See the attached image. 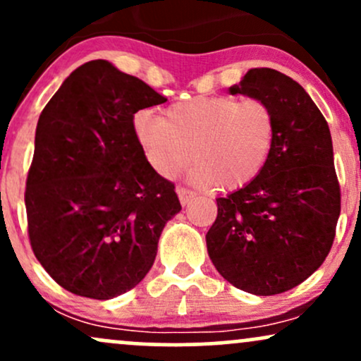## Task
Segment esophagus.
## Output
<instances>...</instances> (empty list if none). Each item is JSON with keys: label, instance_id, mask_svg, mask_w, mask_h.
Returning <instances> with one entry per match:
<instances>
[{"label": "esophagus", "instance_id": "esophagus-1", "mask_svg": "<svg viewBox=\"0 0 361 361\" xmlns=\"http://www.w3.org/2000/svg\"><path fill=\"white\" fill-rule=\"evenodd\" d=\"M176 193H178V198H180V204L181 205H188L190 202L193 200V197H195L193 192H190V190L183 188V186H178Z\"/></svg>", "mask_w": 361, "mask_h": 361}]
</instances>
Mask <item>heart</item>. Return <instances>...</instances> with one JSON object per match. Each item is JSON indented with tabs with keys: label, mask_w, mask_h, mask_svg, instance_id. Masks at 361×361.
<instances>
[{
	"label": "heart",
	"mask_w": 361,
	"mask_h": 361,
	"mask_svg": "<svg viewBox=\"0 0 361 361\" xmlns=\"http://www.w3.org/2000/svg\"><path fill=\"white\" fill-rule=\"evenodd\" d=\"M134 134L157 175L190 169L200 188L224 192L250 185L270 159L276 137L275 111L264 100L229 94L193 97L169 105L164 117L151 110L134 115Z\"/></svg>",
	"instance_id": "heart-1"
}]
</instances>
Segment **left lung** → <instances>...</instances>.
<instances>
[{"label":"left lung","instance_id":"obj_1","mask_svg":"<svg viewBox=\"0 0 361 361\" xmlns=\"http://www.w3.org/2000/svg\"><path fill=\"white\" fill-rule=\"evenodd\" d=\"M229 93L267 102L276 137L263 171L217 198L207 251L235 288L276 295L307 280L333 246L341 212L333 140L307 91L283 73L250 69Z\"/></svg>","mask_w":361,"mask_h":361}]
</instances>
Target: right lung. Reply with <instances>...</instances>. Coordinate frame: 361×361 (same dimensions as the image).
<instances>
[{
  "label": "right lung",
  "mask_w": 361,
  "mask_h": 361,
  "mask_svg": "<svg viewBox=\"0 0 361 361\" xmlns=\"http://www.w3.org/2000/svg\"><path fill=\"white\" fill-rule=\"evenodd\" d=\"M164 102L97 59L69 74L40 114L25 190L28 238L44 270L71 293L109 300L134 288L181 210L132 123L139 110Z\"/></svg>",
  "instance_id": "obj_1"
}]
</instances>
